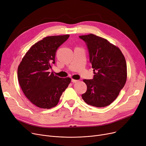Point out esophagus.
<instances>
[{
  "mask_svg": "<svg viewBox=\"0 0 146 146\" xmlns=\"http://www.w3.org/2000/svg\"><path fill=\"white\" fill-rule=\"evenodd\" d=\"M71 81L72 82H74V83H75V82H78V80H74V79H72V80H71Z\"/></svg>",
  "mask_w": 146,
  "mask_h": 146,
  "instance_id": "obj_1",
  "label": "esophagus"
}]
</instances>
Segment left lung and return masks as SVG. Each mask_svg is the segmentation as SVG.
<instances>
[{
  "label": "left lung",
  "instance_id": "left-lung-1",
  "mask_svg": "<svg viewBox=\"0 0 146 146\" xmlns=\"http://www.w3.org/2000/svg\"><path fill=\"white\" fill-rule=\"evenodd\" d=\"M87 44L94 74L92 80H83L87 87L82 98L89 105L102 108L110 105L127 81L125 59L118 47L93 34L80 36Z\"/></svg>",
  "mask_w": 146,
  "mask_h": 146
}]
</instances>
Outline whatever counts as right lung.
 I'll return each instance as SVG.
<instances>
[{"label":"right lung","instance_id":"1","mask_svg":"<svg viewBox=\"0 0 146 146\" xmlns=\"http://www.w3.org/2000/svg\"><path fill=\"white\" fill-rule=\"evenodd\" d=\"M69 35L48 36L33 44L18 68L19 84L26 98L43 109L56 106L71 79L59 78L48 69L55 63L58 48Z\"/></svg>","mask_w":146,"mask_h":146}]
</instances>
